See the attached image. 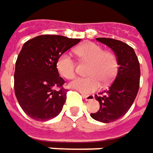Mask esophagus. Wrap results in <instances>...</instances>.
I'll return each mask as SVG.
<instances>
[{"mask_svg":"<svg viewBox=\"0 0 153 153\" xmlns=\"http://www.w3.org/2000/svg\"><path fill=\"white\" fill-rule=\"evenodd\" d=\"M82 97H83L86 101H92V100H94L95 96H94V95H82Z\"/></svg>","mask_w":153,"mask_h":153,"instance_id":"esophagus-1","label":"esophagus"}]
</instances>
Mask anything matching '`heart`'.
<instances>
[{"instance_id":"heart-1","label":"heart","mask_w":153,"mask_h":153,"mask_svg":"<svg viewBox=\"0 0 153 153\" xmlns=\"http://www.w3.org/2000/svg\"><path fill=\"white\" fill-rule=\"evenodd\" d=\"M76 53L84 62L88 63V77H78L70 83V87L82 93H92L101 86V82L108 84L114 80L118 71L117 58L110 51H104L98 45L86 42L76 48ZM57 69L66 79H71L76 75V64L69 53L58 57Z\"/></svg>"}]
</instances>
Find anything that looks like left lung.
<instances>
[{
  "label": "left lung",
  "mask_w": 153,
  "mask_h": 153,
  "mask_svg": "<svg viewBox=\"0 0 153 153\" xmlns=\"http://www.w3.org/2000/svg\"><path fill=\"white\" fill-rule=\"evenodd\" d=\"M114 52L118 62V71L108 90L95 95L100 103L96 113L90 114L94 120L103 123L117 120L125 115L137 96L140 88V69L134 50L127 44L114 39L96 38Z\"/></svg>",
  "instance_id": "1"
}]
</instances>
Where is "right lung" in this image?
I'll use <instances>...</instances> for the list:
<instances>
[{
  "instance_id": "add662e5",
  "label": "right lung",
  "mask_w": 153,
  "mask_h": 153,
  "mask_svg": "<svg viewBox=\"0 0 153 153\" xmlns=\"http://www.w3.org/2000/svg\"><path fill=\"white\" fill-rule=\"evenodd\" d=\"M80 41L60 35H40L23 45L15 64L14 92L29 117L45 121L60 114L67 89L62 88L65 80L59 76L57 61Z\"/></svg>"
}]
</instances>
